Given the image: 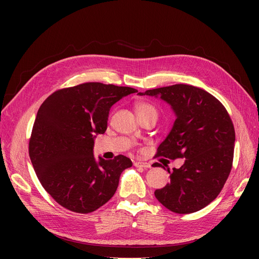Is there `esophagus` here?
<instances>
[{
    "mask_svg": "<svg viewBox=\"0 0 259 259\" xmlns=\"http://www.w3.org/2000/svg\"><path fill=\"white\" fill-rule=\"evenodd\" d=\"M134 165L136 167H143V168H150L151 164L147 163V162H142V161H136L134 162Z\"/></svg>",
    "mask_w": 259,
    "mask_h": 259,
    "instance_id": "1",
    "label": "esophagus"
}]
</instances>
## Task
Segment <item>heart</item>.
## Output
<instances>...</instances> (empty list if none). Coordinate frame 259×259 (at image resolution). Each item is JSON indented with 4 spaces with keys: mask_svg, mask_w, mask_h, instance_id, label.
I'll return each instance as SVG.
<instances>
[{
    "mask_svg": "<svg viewBox=\"0 0 259 259\" xmlns=\"http://www.w3.org/2000/svg\"><path fill=\"white\" fill-rule=\"evenodd\" d=\"M135 109H136V113L138 117L147 115V114H151V113L158 115V111H156L155 107L152 104L148 103V101H144V100L137 101L135 105Z\"/></svg>",
    "mask_w": 259,
    "mask_h": 259,
    "instance_id": "heart-1",
    "label": "heart"
}]
</instances>
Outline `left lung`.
<instances>
[{"instance_id":"left-lung-1","label":"left lung","mask_w":259,"mask_h":259,"mask_svg":"<svg viewBox=\"0 0 259 259\" xmlns=\"http://www.w3.org/2000/svg\"><path fill=\"white\" fill-rule=\"evenodd\" d=\"M139 95L160 96L177 116L156 158L186 159L179 168L167 169L170 183L156 189L155 198L177 214L202 209L221 193L232 168L236 133L228 111L211 94L192 85L175 84ZM153 166L163 167L160 163Z\"/></svg>"}]
</instances>
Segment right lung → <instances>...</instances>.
I'll list each match as a JSON object with an SVG mask.
<instances>
[{"label": "right lung", "instance_id": "obj_1", "mask_svg": "<svg viewBox=\"0 0 259 259\" xmlns=\"http://www.w3.org/2000/svg\"><path fill=\"white\" fill-rule=\"evenodd\" d=\"M127 86L82 83L54 92L38 109L29 140V156L44 189L59 205L89 214L110 200L132 161L93 154L95 134L107 130L110 108L136 93Z\"/></svg>", "mask_w": 259, "mask_h": 259}]
</instances>
